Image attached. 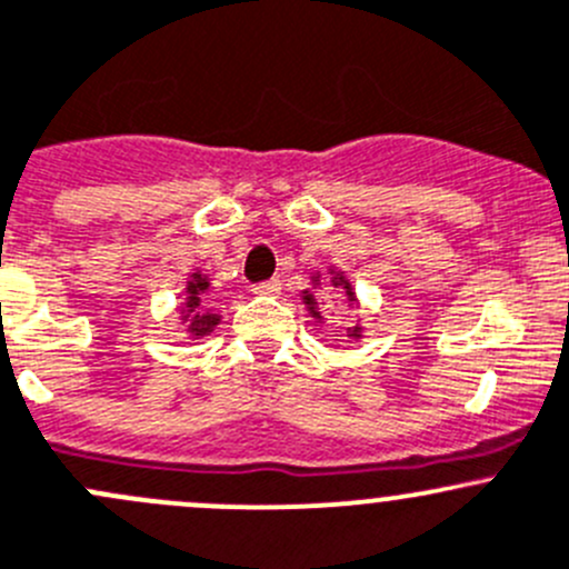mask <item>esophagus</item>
I'll return each mask as SVG.
<instances>
[{"label": "esophagus", "mask_w": 569, "mask_h": 569, "mask_svg": "<svg viewBox=\"0 0 569 569\" xmlns=\"http://www.w3.org/2000/svg\"><path fill=\"white\" fill-rule=\"evenodd\" d=\"M279 290H282V282H279V279H266V282L254 284L257 296H279Z\"/></svg>", "instance_id": "obj_1"}]
</instances>
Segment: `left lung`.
<instances>
[{"label": "left lung", "mask_w": 569, "mask_h": 569, "mask_svg": "<svg viewBox=\"0 0 569 569\" xmlns=\"http://www.w3.org/2000/svg\"><path fill=\"white\" fill-rule=\"evenodd\" d=\"M331 282H335V287H337V284L342 282V279H331ZM346 296H348V301H353V292L348 290V287H346ZM307 303H309V309H312L315 318H320V312H318V298H315V296H307Z\"/></svg>", "instance_id": "obj_1"}]
</instances>
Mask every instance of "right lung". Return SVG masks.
Returning a JSON list of instances; mask_svg holds the SVG:
<instances>
[{
	"label": "right lung",
	"mask_w": 569,
	"mask_h": 569,
	"mask_svg": "<svg viewBox=\"0 0 569 569\" xmlns=\"http://www.w3.org/2000/svg\"><path fill=\"white\" fill-rule=\"evenodd\" d=\"M204 290H207V279H201L199 273H196L193 282L188 284V303L182 307V318L188 320V331L193 337L207 335V331L218 323L216 315L204 312L207 307H204V298H201V292Z\"/></svg>",
	"instance_id": "obj_1"
}]
</instances>
